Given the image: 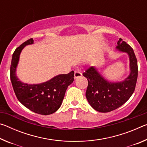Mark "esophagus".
<instances>
[{
    "label": "esophagus",
    "instance_id": "34e87169",
    "mask_svg": "<svg viewBox=\"0 0 147 147\" xmlns=\"http://www.w3.org/2000/svg\"><path fill=\"white\" fill-rule=\"evenodd\" d=\"M82 75V73H81L80 71H76L75 72H74V78L80 77Z\"/></svg>",
    "mask_w": 147,
    "mask_h": 147
}]
</instances>
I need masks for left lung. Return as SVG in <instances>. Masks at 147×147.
Listing matches in <instances>:
<instances>
[{
    "label": "left lung",
    "mask_w": 147,
    "mask_h": 147,
    "mask_svg": "<svg viewBox=\"0 0 147 147\" xmlns=\"http://www.w3.org/2000/svg\"><path fill=\"white\" fill-rule=\"evenodd\" d=\"M117 48L127 53L130 58L131 73L124 81L108 82L94 67H90L83 73V76L88 81L86 98L92 108L99 112L107 113L117 109L130 98L135 91L138 67L134 50L121 38L119 39Z\"/></svg>",
    "instance_id": "obj_1"
}]
</instances>
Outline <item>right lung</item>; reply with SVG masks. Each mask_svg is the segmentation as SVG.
I'll return each mask as SVG.
<instances>
[{
  "label": "right lung",
  "mask_w": 147,
  "mask_h": 147,
  "mask_svg": "<svg viewBox=\"0 0 147 147\" xmlns=\"http://www.w3.org/2000/svg\"><path fill=\"white\" fill-rule=\"evenodd\" d=\"M30 38L16 49L12 56L10 66V79L15 94L23 105L34 112L47 115L59 108L67 87L73 82L74 72L59 74L47 82L30 85L20 82L16 75V69L20 53L27 45L33 43Z\"/></svg>",
  "instance_id": "1"
}]
</instances>
